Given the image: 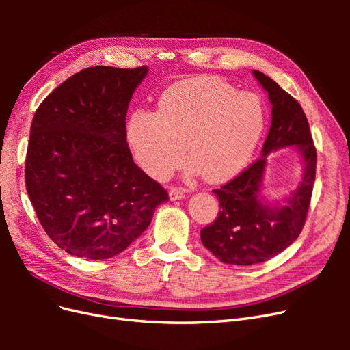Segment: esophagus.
Segmentation results:
<instances>
[{
	"label": "esophagus",
	"mask_w": 350,
	"mask_h": 350,
	"mask_svg": "<svg viewBox=\"0 0 350 350\" xmlns=\"http://www.w3.org/2000/svg\"><path fill=\"white\" fill-rule=\"evenodd\" d=\"M185 197V189L184 188H171L169 189V198H171L172 201L175 200H181Z\"/></svg>",
	"instance_id": "1"
}]
</instances>
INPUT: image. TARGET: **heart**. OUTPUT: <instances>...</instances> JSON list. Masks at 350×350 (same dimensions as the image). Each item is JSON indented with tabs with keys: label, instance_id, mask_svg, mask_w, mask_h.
I'll use <instances>...</instances> for the list:
<instances>
[{
	"label": "heart",
	"instance_id": "obj_1",
	"mask_svg": "<svg viewBox=\"0 0 350 350\" xmlns=\"http://www.w3.org/2000/svg\"><path fill=\"white\" fill-rule=\"evenodd\" d=\"M264 124L258 96L203 76L169 86L156 112H133L126 121V140L142 167L154 178L171 174L184 149L189 156L188 172L224 181L247 165Z\"/></svg>",
	"mask_w": 350,
	"mask_h": 350
}]
</instances>
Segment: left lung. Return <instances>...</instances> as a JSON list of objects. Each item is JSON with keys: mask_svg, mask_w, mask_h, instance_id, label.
Masks as SVG:
<instances>
[{"mask_svg": "<svg viewBox=\"0 0 350 350\" xmlns=\"http://www.w3.org/2000/svg\"><path fill=\"white\" fill-rule=\"evenodd\" d=\"M252 74L269 94L271 126L261 157L232 181L213 189L219 198V215L200 232L203 245L221 262L234 266L267 261L299 237L315 179L317 152L301 105L266 74L257 70ZM289 145H295L301 156V181L283 202L269 204L262 196L267 156Z\"/></svg>", "mask_w": 350, "mask_h": 350, "instance_id": "obj_1", "label": "left lung"}]
</instances>
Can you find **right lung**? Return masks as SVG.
I'll return each mask as SVG.
<instances>
[{
	"mask_svg": "<svg viewBox=\"0 0 350 350\" xmlns=\"http://www.w3.org/2000/svg\"><path fill=\"white\" fill-rule=\"evenodd\" d=\"M147 72L146 66L84 68L35 112L27 194L48 237L71 256L107 260L122 252L169 200L126 144L129 103Z\"/></svg>",
	"mask_w": 350,
	"mask_h": 350,
	"instance_id": "right-lung-1",
	"label": "right lung"
}]
</instances>
